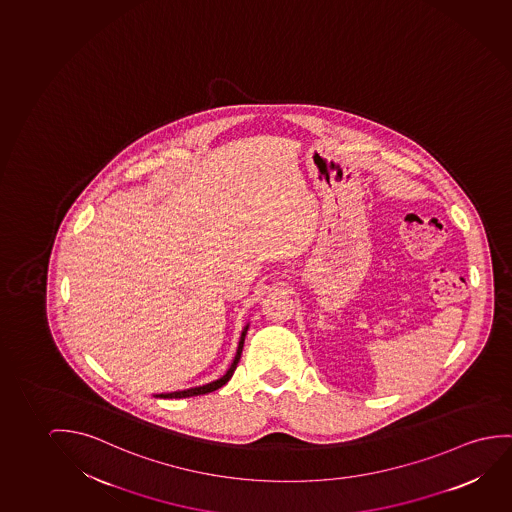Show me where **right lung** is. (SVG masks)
Returning <instances> with one entry per match:
<instances>
[{"label":"right lung","mask_w":512,"mask_h":512,"mask_svg":"<svg viewBox=\"0 0 512 512\" xmlns=\"http://www.w3.org/2000/svg\"><path fill=\"white\" fill-rule=\"evenodd\" d=\"M248 327H250V324H246L245 329L241 331V338H239V343H237L236 356H234V361L230 364L229 370L225 371V375H223V377L218 378V380H213V382H209L206 386L190 387V389L174 391V393L156 394V398H190V396H200V394L213 393L216 389H220V387L225 386V384L229 382L230 378H232V375H234L237 363H239V359H241V352H243V345H245V336L246 331H248Z\"/></svg>","instance_id":"1"}]
</instances>
